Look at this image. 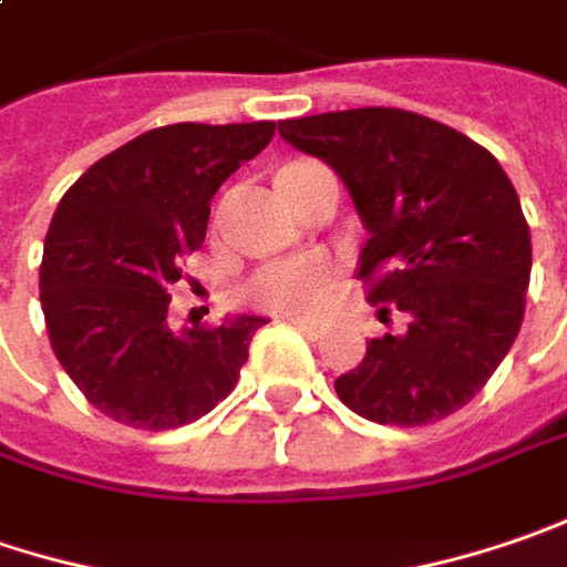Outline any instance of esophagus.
I'll return each instance as SVG.
<instances>
[{
  "instance_id": "1",
  "label": "esophagus",
  "mask_w": 567,
  "mask_h": 567,
  "mask_svg": "<svg viewBox=\"0 0 567 567\" xmlns=\"http://www.w3.org/2000/svg\"><path fill=\"white\" fill-rule=\"evenodd\" d=\"M285 323H291V327H298V330L305 332V336H310V339H320L323 336V327L320 323H313V320H305V317H282Z\"/></svg>"
}]
</instances>
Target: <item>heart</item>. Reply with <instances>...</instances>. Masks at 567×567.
<instances>
[{
    "instance_id": "heart-1",
    "label": "heart",
    "mask_w": 567,
    "mask_h": 567,
    "mask_svg": "<svg viewBox=\"0 0 567 567\" xmlns=\"http://www.w3.org/2000/svg\"><path fill=\"white\" fill-rule=\"evenodd\" d=\"M336 285V269L320 257H285L259 266L244 295L272 313H313Z\"/></svg>"
}]
</instances>
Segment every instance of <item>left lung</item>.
<instances>
[{"mask_svg":"<svg viewBox=\"0 0 567 567\" xmlns=\"http://www.w3.org/2000/svg\"><path fill=\"white\" fill-rule=\"evenodd\" d=\"M279 136L349 186L368 240V301L406 330L368 342L336 381L378 425H431L463 409L514 346L529 285V228L502 164L470 136L396 107L282 120Z\"/></svg>","mask_w":567,"mask_h":567,"instance_id":"obj_1","label":"left lung"}]
</instances>
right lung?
<instances>
[{"instance_id": "add662e5", "label": "right lung", "mask_w": 567, "mask_h": 567, "mask_svg": "<svg viewBox=\"0 0 567 567\" xmlns=\"http://www.w3.org/2000/svg\"><path fill=\"white\" fill-rule=\"evenodd\" d=\"M276 123H174L94 161L65 189L43 240L40 308L50 346L85 400L113 422L167 431L215 409L240 378L254 332L167 327V288L203 247L209 203Z\"/></svg>"}]
</instances>
